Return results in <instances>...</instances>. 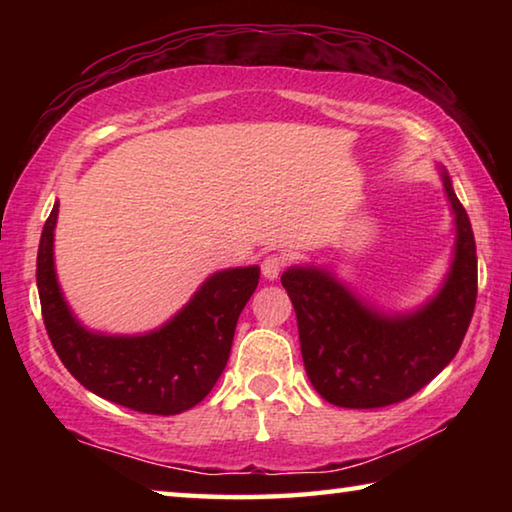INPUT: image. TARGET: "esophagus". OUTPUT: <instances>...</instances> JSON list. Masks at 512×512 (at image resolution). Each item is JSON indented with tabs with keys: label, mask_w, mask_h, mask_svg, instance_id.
<instances>
[{
	"label": "esophagus",
	"mask_w": 512,
	"mask_h": 512,
	"mask_svg": "<svg viewBox=\"0 0 512 512\" xmlns=\"http://www.w3.org/2000/svg\"><path fill=\"white\" fill-rule=\"evenodd\" d=\"M284 264H287V259H284L282 255H268L264 262H262V275L266 277V280H277L282 273Z\"/></svg>",
	"instance_id": "esophagus-1"
}]
</instances>
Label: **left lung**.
Segmentation results:
<instances>
[{
	"instance_id": "obj_1",
	"label": "left lung",
	"mask_w": 512,
	"mask_h": 512,
	"mask_svg": "<svg viewBox=\"0 0 512 512\" xmlns=\"http://www.w3.org/2000/svg\"><path fill=\"white\" fill-rule=\"evenodd\" d=\"M438 171L454 214V250L443 284L420 307L384 311L325 266L296 264L282 273L307 377L329 404L379 409L402 402L461 348L476 302V244L452 178L445 167Z\"/></svg>"
}]
</instances>
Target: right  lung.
I'll return each instance as SVG.
<instances>
[{"instance_id": "right-lung-1", "label": "right lung", "mask_w": 512, "mask_h": 512, "mask_svg": "<svg viewBox=\"0 0 512 512\" xmlns=\"http://www.w3.org/2000/svg\"><path fill=\"white\" fill-rule=\"evenodd\" d=\"M56 221L58 201L42 228L36 282L47 334L65 368L94 395L140 413L176 415L205 400L228 363L259 266L212 273L178 314L151 332H94L74 316L58 284Z\"/></svg>"}]
</instances>
